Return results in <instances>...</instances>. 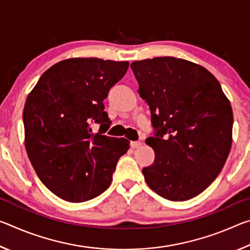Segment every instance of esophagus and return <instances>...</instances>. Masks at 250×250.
Segmentation results:
<instances>
[{"label": "esophagus", "mask_w": 250, "mask_h": 250, "mask_svg": "<svg viewBox=\"0 0 250 250\" xmlns=\"http://www.w3.org/2000/svg\"><path fill=\"white\" fill-rule=\"evenodd\" d=\"M130 146H131V147H132V149H137V147L142 146V142L141 141H132L130 143Z\"/></svg>", "instance_id": "34e87169"}]
</instances>
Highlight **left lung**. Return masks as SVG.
Instances as JSON below:
<instances>
[{
	"instance_id": "left-lung-1",
	"label": "left lung",
	"mask_w": 250,
	"mask_h": 250,
	"mask_svg": "<svg viewBox=\"0 0 250 250\" xmlns=\"http://www.w3.org/2000/svg\"><path fill=\"white\" fill-rule=\"evenodd\" d=\"M131 69L151 110L154 150L146 184L167 200L188 201L221 173L232 141V110L218 80L203 66L175 57L137 61Z\"/></svg>"
}]
</instances>
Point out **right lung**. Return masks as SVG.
Returning a JSON list of instances; mask_svg holds the SVG:
<instances>
[{"mask_svg":"<svg viewBox=\"0 0 250 250\" xmlns=\"http://www.w3.org/2000/svg\"><path fill=\"white\" fill-rule=\"evenodd\" d=\"M128 67V62L65 59L46 70L27 96L28 159L43 184L62 200L79 203L104 193L129 149L125 139L103 134L110 125L104 100ZM92 123L103 131L92 133Z\"/></svg>","mask_w":250,"mask_h":250,"instance_id":"right-lung-1","label":"right lung"}]
</instances>
